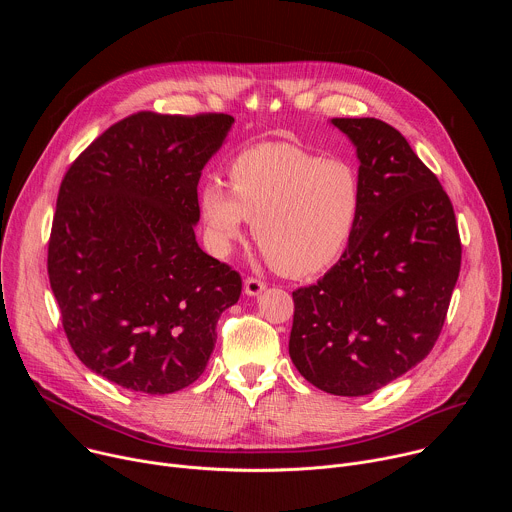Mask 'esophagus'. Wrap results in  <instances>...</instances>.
<instances>
[{
  "label": "esophagus",
  "mask_w": 512,
  "mask_h": 512,
  "mask_svg": "<svg viewBox=\"0 0 512 512\" xmlns=\"http://www.w3.org/2000/svg\"><path fill=\"white\" fill-rule=\"evenodd\" d=\"M263 289H265V281H261L257 277H247L245 279V294L247 296H259Z\"/></svg>",
  "instance_id": "esophagus-1"
}]
</instances>
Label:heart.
<instances>
[{
	"label": "heart",
	"mask_w": 512,
	"mask_h": 512,
	"mask_svg": "<svg viewBox=\"0 0 512 512\" xmlns=\"http://www.w3.org/2000/svg\"><path fill=\"white\" fill-rule=\"evenodd\" d=\"M229 178L231 188L212 178L198 192L214 257L233 251L247 221L273 267L289 277L330 267L348 247L362 208V178L350 160L267 141L243 150Z\"/></svg>",
	"instance_id": "obj_1"
}]
</instances>
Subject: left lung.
I'll list each match as a JSON object with an SVG mask.
<instances>
[{
	"instance_id": "left-lung-1",
	"label": "left lung",
	"mask_w": 512,
	"mask_h": 512,
	"mask_svg": "<svg viewBox=\"0 0 512 512\" xmlns=\"http://www.w3.org/2000/svg\"><path fill=\"white\" fill-rule=\"evenodd\" d=\"M354 143L362 208L340 261L294 294L289 356L314 387L369 395L419 364L442 332L462 263L454 206L407 139L336 117Z\"/></svg>"
}]
</instances>
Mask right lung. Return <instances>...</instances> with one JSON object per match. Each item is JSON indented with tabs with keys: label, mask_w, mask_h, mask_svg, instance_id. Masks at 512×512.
I'll return each instance as SVG.
<instances>
[{
	"label": "right lung",
	"mask_w": 512,
	"mask_h": 512,
	"mask_svg": "<svg viewBox=\"0 0 512 512\" xmlns=\"http://www.w3.org/2000/svg\"><path fill=\"white\" fill-rule=\"evenodd\" d=\"M235 119L133 113L70 164L48 241L64 334L93 373L166 395L206 369L241 275L194 235L198 180Z\"/></svg>",
	"instance_id": "right-lung-1"
}]
</instances>
